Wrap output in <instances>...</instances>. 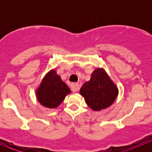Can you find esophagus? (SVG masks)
I'll use <instances>...</instances> for the list:
<instances>
[{"label":"esophagus","instance_id":"34e87169","mask_svg":"<svg viewBox=\"0 0 152 152\" xmlns=\"http://www.w3.org/2000/svg\"><path fill=\"white\" fill-rule=\"evenodd\" d=\"M71 88H72V91L76 92L79 90V84L77 83H73V84H71Z\"/></svg>","mask_w":152,"mask_h":152}]
</instances>
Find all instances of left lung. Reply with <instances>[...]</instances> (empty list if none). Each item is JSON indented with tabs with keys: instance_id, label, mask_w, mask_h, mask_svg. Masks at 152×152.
I'll use <instances>...</instances> for the list:
<instances>
[{
	"instance_id": "1",
	"label": "left lung",
	"mask_w": 152,
	"mask_h": 152,
	"mask_svg": "<svg viewBox=\"0 0 152 152\" xmlns=\"http://www.w3.org/2000/svg\"><path fill=\"white\" fill-rule=\"evenodd\" d=\"M118 88L103 68L95 69L91 80L84 83L80 94L94 111H100L111 106L117 97Z\"/></svg>"
}]
</instances>
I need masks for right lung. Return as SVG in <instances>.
<instances>
[{
    "label": "right lung",
    "mask_w": 152,
    "mask_h": 152,
    "mask_svg": "<svg viewBox=\"0 0 152 152\" xmlns=\"http://www.w3.org/2000/svg\"><path fill=\"white\" fill-rule=\"evenodd\" d=\"M71 93V90L55 69L49 71L42 80L36 94L41 105L47 108H56Z\"/></svg>",
    "instance_id": "right-lung-1"
}]
</instances>
